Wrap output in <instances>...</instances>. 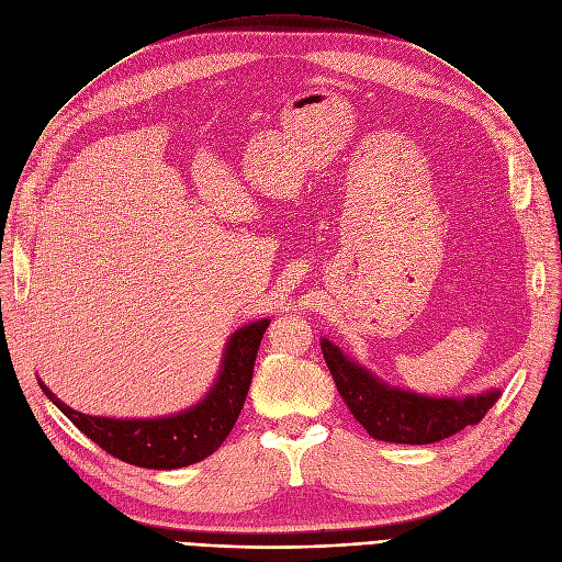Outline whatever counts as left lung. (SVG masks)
Masks as SVG:
<instances>
[{
	"mask_svg": "<svg viewBox=\"0 0 562 562\" xmlns=\"http://www.w3.org/2000/svg\"><path fill=\"white\" fill-rule=\"evenodd\" d=\"M322 351L353 418L370 436L385 443L425 446L443 441L467 425H477L501 397L498 390L467 400H434L404 393L351 362L333 341L322 339Z\"/></svg>",
	"mask_w": 562,
	"mask_h": 562,
	"instance_id": "1",
	"label": "left lung"
}]
</instances>
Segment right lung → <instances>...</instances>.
<instances>
[{"instance_id":"add662e5","label":"right lung","mask_w":562,"mask_h":562,"mask_svg":"<svg viewBox=\"0 0 562 562\" xmlns=\"http://www.w3.org/2000/svg\"><path fill=\"white\" fill-rule=\"evenodd\" d=\"M268 324L271 322L259 319L236 330L227 341L223 370L211 393L198 406L172 418L114 420L85 416L59 402L43 383L41 387L64 416L108 454L139 469H183L213 454L229 436L246 404L257 351Z\"/></svg>"}]
</instances>
